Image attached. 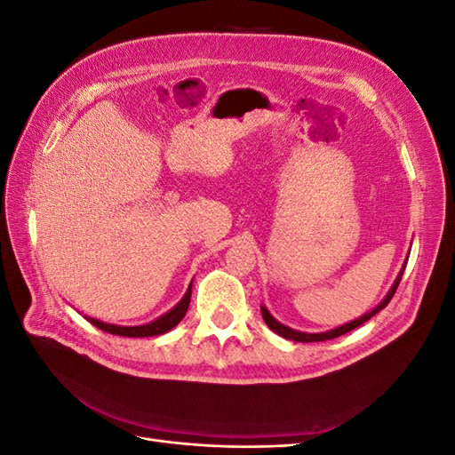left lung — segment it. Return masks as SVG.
Returning <instances> with one entry per match:
<instances>
[{
	"label": "left lung",
	"mask_w": 455,
	"mask_h": 455,
	"mask_svg": "<svg viewBox=\"0 0 455 455\" xmlns=\"http://www.w3.org/2000/svg\"><path fill=\"white\" fill-rule=\"evenodd\" d=\"M403 273H404V267H403V271L398 273V277H396V281H395V284L391 286V291H389V294L385 296V299L381 301V304L376 307V309H371L370 313H366L364 316H361V319H356V321H351V323H347V324H343V326H339V328H334V330H330V332H323V334H306V332H298V330H292V328H288V326H284V324H281L279 321H275L273 316L269 315V311L261 306V316H264V321H266V324L273 330L275 334H279V336H283V338H286V339H292V341H301V343H311V341H324V339H334V338H339V336H343V334H347V332H351V330H355V328H359L361 324H364L366 321H370L371 316H374L376 313H379L385 306L389 304L391 301V298L395 296V292H396V288H398V284H401V279H403Z\"/></svg>",
	"instance_id": "left-lung-1"
}]
</instances>
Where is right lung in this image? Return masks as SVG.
Segmentation results:
<instances>
[{
  "mask_svg": "<svg viewBox=\"0 0 455 455\" xmlns=\"http://www.w3.org/2000/svg\"><path fill=\"white\" fill-rule=\"evenodd\" d=\"M189 299H191V286L188 288L186 296L180 299V304L174 306L169 313H164L163 316H159L157 321L149 323V324H142V326H116V324H108V323H100L96 319H87L91 324H94L96 328L104 330V332L116 334V336H125V338H148V336H159L169 332L171 328H174L178 323L184 319V315L189 307Z\"/></svg>",
  "mask_w": 455,
  "mask_h": 455,
  "instance_id": "obj_1",
  "label": "right lung"
}]
</instances>
